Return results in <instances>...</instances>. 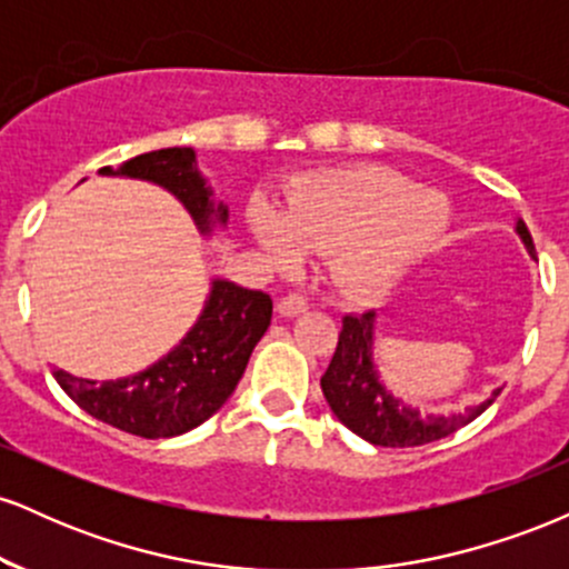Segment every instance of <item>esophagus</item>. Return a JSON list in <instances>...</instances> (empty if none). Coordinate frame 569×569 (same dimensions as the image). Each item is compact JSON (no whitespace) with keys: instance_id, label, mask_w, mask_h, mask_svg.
I'll return each mask as SVG.
<instances>
[{"instance_id":"esophagus-1","label":"esophagus","mask_w":569,"mask_h":569,"mask_svg":"<svg viewBox=\"0 0 569 569\" xmlns=\"http://www.w3.org/2000/svg\"><path fill=\"white\" fill-rule=\"evenodd\" d=\"M305 310H307V302H305V297H299V293H286V297H280V302H278L280 318H297V316H302Z\"/></svg>"}]
</instances>
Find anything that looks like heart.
I'll list each match as a JSON object with an SVG mask.
<instances>
[{"label": "heart", "instance_id": "heart-1", "mask_svg": "<svg viewBox=\"0 0 569 569\" xmlns=\"http://www.w3.org/2000/svg\"><path fill=\"white\" fill-rule=\"evenodd\" d=\"M251 234L280 272L307 251H331V280L361 305L385 302L439 251L452 227V202L441 189L415 187L380 166L307 173L283 198V213L257 200Z\"/></svg>", "mask_w": 569, "mask_h": 569}]
</instances>
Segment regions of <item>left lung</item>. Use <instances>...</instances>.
<instances>
[{
  "instance_id": "8db88e82",
  "label": "left lung",
  "mask_w": 569,
  "mask_h": 569,
  "mask_svg": "<svg viewBox=\"0 0 569 569\" xmlns=\"http://www.w3.org/2000/svg\"><path fill=\"white\" fill-rule=\"evenodd\" d=\"M513 232L519 234L530 259H538L525 221L516 219ZM375 310L363 316H345L335 358L321 377V390L337 420L375 447H422L452 436L457 428L473 422L500 393V388H495L481 403L449 415L411 407L385 385L382 371L375 361Z\"/></svg>"
}]
</instances>
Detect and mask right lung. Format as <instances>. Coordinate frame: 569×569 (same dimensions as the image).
Listing matches in <instances>:
<instances>
[{
  "instance_id": "add662e5",
  "label": "right lung",
  "mask_w": 569,
  "mask_h": 569,
  "mask_svg": "<svg viewBox=\"0 0 569 569\" xmlns=\"http://www.w3.org/2000/svg\"><path fill=\"white\" fill-rule=\"evenodd\" d=\"M98 173L162 187L187 208L202 238L227 230L230 208L202 176L192 147L158 149ZM270 318V293L211 278L198 321L189 326L179 345L147 369L107 382L74 377L63 369H53V377L71 401L96 420L141 439H173L224 407Z\"/></svg>"
}]
</instances>
